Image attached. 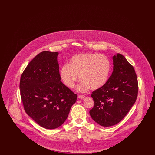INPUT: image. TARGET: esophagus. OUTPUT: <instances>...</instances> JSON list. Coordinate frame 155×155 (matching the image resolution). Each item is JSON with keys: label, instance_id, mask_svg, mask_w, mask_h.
Here are the masks:
<instances>
[{"label": "esophagus", "instance_id": "obj_1", "mask_svg": "<svg viewBox=\"0 0 155 155\" xmlns=\"http://www.w3.org/2000/svg\"><path fill=\"white\" fill-rule=\"evenodd\" d=\"M78 97L79 99H84V98L85 97V95H78Z\"/></svg>", "mask_w": 155, "mask_h": 155}]
</instances>
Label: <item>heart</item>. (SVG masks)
Returning <instances> with one entry per match:
<instances>
[{
	"label": "heart",
	"instance_id": "1",
	"mask_svg": "<svg viewBox=\"0 0 155 155\" xmlns=\"http://www.w3.org/2000/svg\"><path fill=\"white\" fill-rule=\"evenodd\" d=\"M111 71V62L105 55L87 53L73 56L68 64L60 69V77L67 88H74L75 83L81 81L78 87L80 92H86L91 88H102L108 81Z\"/></svg>",
	"mask_w": 155,
	"mask_h": 155
}]
</instances>
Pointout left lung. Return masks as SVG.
<instances>
[{
  "instance_id": "obj_1",
  "label": "left lung",
  "mask_w": 155,
  "mask_h": 155,
  "mask_svg": "<svg viewBox=\"0 0 155 155\" xmlns=\"http://www.w3.org/2000/svg\"><path fill=\"white\" fill-rule=\"evenodd\" d=\"M113 71L102 88L92 92V118L103 127L115 125L124 118L138 96V83L133 66L122 54L113 56Z\"/></svg>"
}]
</instances>
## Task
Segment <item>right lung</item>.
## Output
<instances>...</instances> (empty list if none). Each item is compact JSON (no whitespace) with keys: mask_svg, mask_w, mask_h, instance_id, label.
I'll return each instance as SVG.
<instances>
[{"mask_svg":"<svg viewBox=\"0 0 155 155\" xmlns=\"http://www.w3.org/2000/svg\"><path fill=\"white\" fill-rule=\"evenodd\" d=\"M58 52L44 51L25 68L20 82L24 110L37 124L55 129L66 121L77 98L60 81Z\"/></svg>","mask_w":155,"mask_h":155,"instance_id":"1","label":"right lung"}]
</instances>
